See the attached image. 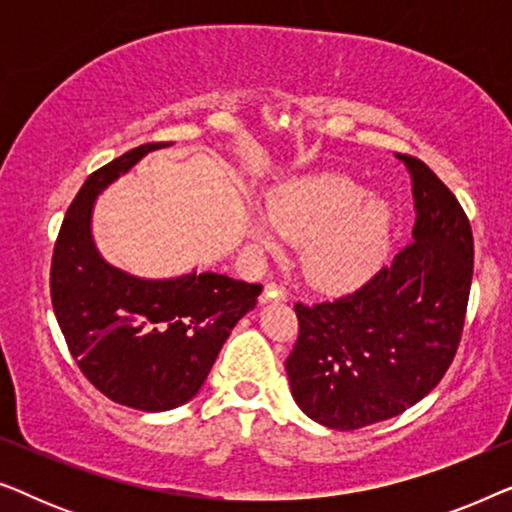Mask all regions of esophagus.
I'll return each instance as SVG.
<instances>
[{
	"label": "esophagus",
	"instance_id": "obj_1",
	"mask_svg": "<svg viewBox=\"0 0 512 512\" xmlns=\"http://www.w3.org/2000/svg\"><path fill=\"white\" fill-rule=\"evenodd\" d=\"M261 300L263 303H268V300H286V289L284 286H279L277 282H268L263 289Z\"/></svg>",
	"mask_w": 512,
	"mask_h": 512
}]
</instances>
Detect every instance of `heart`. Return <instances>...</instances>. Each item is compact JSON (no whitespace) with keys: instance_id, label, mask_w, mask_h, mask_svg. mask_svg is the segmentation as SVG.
<instances>
[{"instance_id":"b5f03b06","label":"heart","mask_w":512,"mask_h":512,"mask_svg":"<svg viewBox=\"0 0 512 512\" xmlns=\"http://www.w3.org/2000/svg\"><path fill=\"white\" fill-rule=\"evenodd\" d=\"M394 212L382 198H366L359 181L342 174L293 179L251 219L258 247L277 249L282 235L305 240L303 265L314 282L345 286L366 277L389 242Z\"/></svg>"}]
</instances>
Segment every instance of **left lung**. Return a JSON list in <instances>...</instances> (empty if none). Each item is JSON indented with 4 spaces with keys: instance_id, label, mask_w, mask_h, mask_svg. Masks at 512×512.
Instances as JSON below:
<instances>
[{
    "instance_id": "left-lung-1",
    "label": "left lung",
    "mask_w": 512,
    "mask_h": 512,
    "mask_svg": "<svg viewBox=\"0 0 512 512\" xmlns=\"http://www.w3.org/2000/svg\"><path fill=\"white\" fill-rule=\"evenodd\" d=\"M396 158L412 177V242L361 289L293 307L298 340L286 359L293 401L328 429H363L422 401L443 380L464 333L471 223L422 160Z\"/></svg>"
}]
</instances>
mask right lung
<instances>
[{"label":"right lung","mask_w":512,"mask_h":512,"mask_svg":"<svg viewBox=\"0 0 512 512\" xmlns=\"http://www.w3.org/2000/svg\"><path fill=\"white\" fill-rule=\"evenodd\" d=\"M160 146L167 144H142L90 174L67 209L51 261L53 312L76 366L111 401L144 412L179 408L198 394L263 291L216 272L139 279L95 249V198Z\"/></svg>","instance_id":"add662e5"}]
</instances>
